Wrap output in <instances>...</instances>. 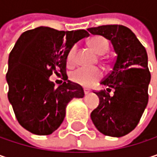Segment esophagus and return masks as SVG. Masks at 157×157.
Here are the masks:
<instances>
[{
	"label": "esophagus",
	"instance_id": "1",
	"mask_svg": "<svg viewBox=\"0 0 157 157\" xmlns=\"http://www.w3.org/2000/svg\"><path fill=\"white\" fill-rule=\"evenodd\" d=\"M89 93H90V90H88V89H84V93H85V94H88Z\"/></svg>",
	"mask_w": 157,
	"mask_h": 157
}]
</instances>
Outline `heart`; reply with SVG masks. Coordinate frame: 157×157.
I'll list each match as a JSON object with an SVG mask.
<instances>
[{
	"instance_id": "b5f03b06",
	"label": "heart",
	"mask_w": 157,
	"mask_h": 157,
	"mask_svg": "<svg viewBox=\"0 0 157 157\" xmlns=\"http://www.w3.org/2000/svg\"><path fill=\"white\" fill-rule=\"evenodd\" d=\"M90 47L98 55H104L109 49V42L103 36H94L90 42ZM77 46H73L67 53L66 61L67 64L72 65L75 63ZM102 77V72L97 67L88 68V67H80L72 74V79L78 84L84 87H92L95 85L101 78Z\"/></svg>"
}]
</instances>
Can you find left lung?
Here are the masks:
<instances>
[{"mask_svg":"<svg viewBox=\"0 0 157 157\" xmlns=\"http://www.w3.org/2000/svg\"><path fill=\"white\" fill-rule=\"evenodd\" d=\"M87 30L109 39L117 54L111 72L101 82L106 91L94 93L100 104L91 113V119L103 135L123 136L136 127L148 102L151 75L147 51L125 26L104 25ZM111 89L114 90L112 96L108 93Z\"/></svg>","mask_w":157,"mask_h":157,"instance_id":"obj_1","label":"left lung"}]
</instances>
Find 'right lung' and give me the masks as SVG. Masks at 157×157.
Segmentation results:
<instances>
[{
	"label": "right lung",
	"instance_id": "obj_1",
	"mask_svg": "<svg viewBox=\"0 0 157 157\" xmlns=\"http://www.w3.org/2000/svg\"><path fill=\"white\" fill-rule=\"evenodd\" d=\"M84 29L59 31L38 27L22 33L9 56L8 99L19 123L28 131L44 136L56 130L74 98H83L81 85L69 80L58 87L49 80L52 72L66 75V56Z\"/></svg>",
	"mask_w": 157,
	"mask_h": 157
}]
</instances>
